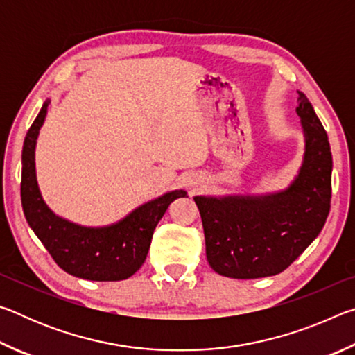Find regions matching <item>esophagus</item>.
Here are the masks:
<instances>
[{
  "label": "esophagus",
  "instance_id": "34e87169",
  "mask_svg": "<svg viewBox=\"0 0 355 355\" xmlns=\"http://www.w3.org/2000/svg\"><path fill=\"white\" fill-rule=\"evenodd\" d=\"M202 184H203V180H202L200 177L192 178L191 182H189V186H191V188H199V186H202Z\"/></svg>",
  "mask_w": 355,
  "mask_h": 355
}]
</instances>
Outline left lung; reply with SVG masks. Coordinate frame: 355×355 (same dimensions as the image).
<instances>
[{
  "label": "left lung",
  "mask_w": 355,
  "mask_h": 355,
  "mask_svg": "<svg viewBox=\"0 0 355 355\" xmlns=\"http://www.w3.org/2000/svg\"><path fill=\"white\" fill-rule=\"evenodd\" d=\"M304 158L285 189L266 194L196 196L207 260L220 275L260 279L280 274L326 224L332 196V153L313 106L299 92Z\"/></svg>",
  "instance_id": "8db88e82"
}]
</instances>
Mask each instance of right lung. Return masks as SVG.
<instances>
[{
    "mask_svg": "<svg viewBox=\"0 0 355 355\" xmlns=\"http://www.w3.org/2000/svg\"><path fill=\"white\" fill-rule=\"evenodd\" d=\"M48 105L28 130L21 152V207L53 260L65 272L94 282H117L133 275L146 261L156 225L171 203L186 196L175 189L142 203L125 218L103 227H87L58 216L42 197L35 175V144Z\"/></svg>",
    "mask_w": 355,
    "mask_h": 355,
    "instance_id": "right-lung-1",
    "label": "right lung"
}]
</instances>
